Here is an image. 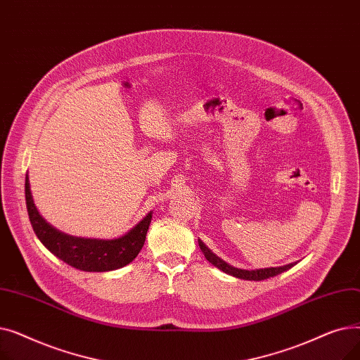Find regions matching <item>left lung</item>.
I'll return each mask as SVG.
<instances>
[{"label": "left lung", "instance_id": "obj_1", "mask_svg": "<svg viewBox=\"0 0 360 360\" xmlns=\"http://www.w3.org/2000/svg\"><path fill=\"white\" fill-rule=\"evenodd\" d=\"M198 245H200V250L202 251L204 257L209 259L213 266H216L217 269H220L221 271L228 273L233 277H238V278H243V280H255V281H259V280H266V278H270V277H274L283 271H286L289 269H292L296 262H292V264H288V266H281V267H270V269H259V270H242V269H235L232 266H229L228 262H224L221 258H219L217 255H214L209 248L205 247L204 242H201L198 239Z\"/></svg>", "mask_w": 360, "mask_h": 360}]
</instances>
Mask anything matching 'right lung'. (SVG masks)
Wrapping results in <instances>:
<instances>
[{"label": "right lung", "mask_w": 360, "mask_h": 360, "mask_svg": "<svg viewBox=\"0 0 360 360\" xmlns=\"http://www.w3.org/2000/svg\"><path fill=\"white\" fill-rule=\"evenodd\" d=\"M25 194L29 219L36 236L53 255L74 269L98 273L118 270L134 259L143 248L151 221V212L128 233L118 239L106 240L77 238L56 231L44 220L33 202L27 175L25 182Z\"/></svg>", "instance_id": "add662e5"}]
</instances>
